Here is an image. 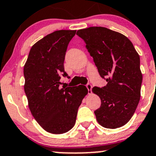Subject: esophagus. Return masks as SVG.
<instances>
[{"mask_svg":"<svg viewBox=\"0 0 156 156\" xmlns=\"http://www.w3.org/2000/svg\"><path fill=\"white\" fill-rule=\"evenodd\" d=\"M86 87H87V90H88V93H91V90H92V85L90 83H87L86 85Z\"/></svg>","mask_w":156,"mask_h":156,"instance_id":"34e87169","label":"esophagus"}]
</instances>
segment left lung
<instances>
[{"instance_id":"obj_1","label":"left lung","mask_w":156,"mask_h":156,"mask_svg":"<svg viewBox=\"0 0 156 156\" xmlns=\"http://www.w3.org/2000/svg\"><path fill=\"white\" fill-rule=\"evenodd\" d=\"M76 35L84 40L101 77L107 82L92 89L101 102L94 112L97 121L107 129L126 125L140 99V55L126 36L107 27H90L77 30Z\"/></svg>"}]
</instances>
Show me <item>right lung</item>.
<instances>
[{"label":"right lung","mask_w":156,"mask_h":156,"mask_svg":"<svg viewBox=\"0 0 156 156\" xmlns=\"http://www.w3.org/2000/svg\"><path fill=\"white\" fill-rule=\"evenodd\" d=\"M76 30L47 35L31 47L25 66V90L30 110L47 132L60 134L76 122L78 108L87 93L85 86L60 87V79L70 76L64 69L68 45Z\"/></svg>","instance_id":"right-lung-1"}]
</instances>
